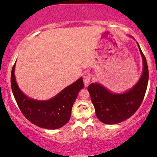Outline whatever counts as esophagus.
Wrapping results in <instances>:
<instances>
[{
    "mask_svg": "<svg viewBox=\"0 0 157 157\" xmlns=\"http://www.w3.org/2000/svg\"><path fill=\"white\" fill-rule=\"evenodd\" d=\"M91 75L90 73L85 72L84 74H83V83H84L85 86H87L89 85V83H90V81H91Z\"/></svg>",
    "mask_w": 157,
    "mask_h": 157,
    "instance_id": "1",
    "label": "esophagus"
}]
</instances>
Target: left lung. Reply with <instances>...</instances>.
I'll list each match as a JSON object with an SVG mask.
<instances>
[{"instance_id":"8db88e82","label":"left lung","mask_w":157,"mask_h":157,"mask_svg":"<svg viewBox=\"0 0 157 157\" xmlns=\"http://www.w3.org/2000/svg\"><path fill=\"white\" fill-rule=\"evenodd\" d=\"M141 58L143 71L139 81L124 93H113L99 83H92L88 86L91 101L99 121L106 124H116L132 117L142 103L149 81L147 60L136 42Z\"/></svg>"}]
</instances>
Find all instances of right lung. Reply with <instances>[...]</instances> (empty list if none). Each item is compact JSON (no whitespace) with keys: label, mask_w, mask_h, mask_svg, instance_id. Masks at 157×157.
Here are the masks:
<instances>
[{"label":"right lung","mask_w":157,"mask_h":157,"mask_svg":"<svg viewBox=\"0 0 157 157\" xmlns=\"http://www.w3.org/2000/svg\"><path fill=\"white\" fill-rule=\"evenodd\" d=\"M16 63L11 71V89L19 109L26 119L38 127L57 129L69 121L73 104L84 87L82 77L66 86L54 97L40 101L30 98L18 87L15 76Z\"/></svg>","instance_id":"1"}]
</instances>
